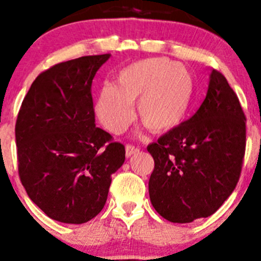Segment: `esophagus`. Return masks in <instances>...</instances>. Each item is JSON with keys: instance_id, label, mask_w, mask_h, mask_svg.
Segmentation results:
<instances>
[{"instance_id": "obj_1", "label": "esophagus", "mask_w": 261, "mask_h": 261, "mask_svg": "<svg viewBox=\"0 0 261 261\" xmlns=\"http://www.w3.org/2000/svg\"><path fill=\"white\" fill-rule=\"evenodd\" d=\"M138 151H140V149L136 146H133V145H126L125 146V155L128 156H132L133 154H137Z\"/></svg>"}]
</instances>
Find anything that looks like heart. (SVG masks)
Listing matches in <instances>:
<instances>
[{
	"label": "heart",
	"instance_id": "obj_1",
	"mask_svg": "<svg viewBox=\"0 0 261 261\" xmlns=\"http://www.w3.org/2000/svg\"><path fill=\"white\" fill-rule=\"evenodd\" d=\"M195 94L191 70L180 62L155 57L136 61L117 73L116 85H105L95 99V115L107 130L120 135L133 120V103L142 123L154 133L176 128Z\"/></svg>",
	"mask_w": 261,
	"mask_h": 261
}]
</instances>
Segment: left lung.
I'll list each match as a JSON object with an SVG mask.
<instances>
[{
    "label": "left lung",
    "mask_w": 261,
    "mask_h": 261,
    "mask_svg": "<svg viewBox=\"0 0 261 261\" xmlns=\"http://www.w3.org/2000/svg\"><path fill=\"white\" fill-rule=\"evenodd\" d=\"M244 150L246 116L227 80L213 69L197 112L147 146L154 158L151 205L174 223L212 216L235 190Z\"/></svg>",
    "instance_id": "obj_1"
}]
</instances>
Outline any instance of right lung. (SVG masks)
<instances>
[{"label":"right lung","instance_id":"add662e5","mask_svg":"<svg viewBox=\"0 0 261 261\" xmlns=\"http://www.w3.org/2000/svg\"><path fill=\"white\" fill-rule=\"evenodd\" d=\"M107 55L69 60L43 71L24 96L15 124L19 177L49 218L85 223L107 201L111 175L125 147L95 125L91 84Z\"/></svg>","mask_w":261,"mask_h":261}]
</instances>
